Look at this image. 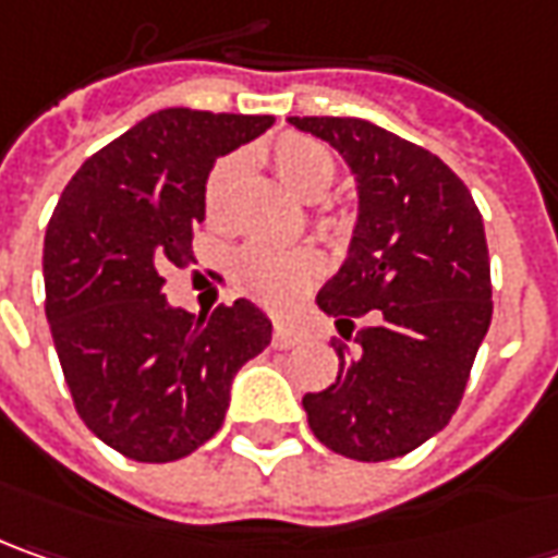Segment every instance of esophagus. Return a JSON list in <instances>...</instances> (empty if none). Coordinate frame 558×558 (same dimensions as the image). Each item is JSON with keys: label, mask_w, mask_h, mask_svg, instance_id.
I'll return each instance as SVG.
<instances>
[{"label": "esophagus", "mask_w": 558, "mask_h": 558, "mask_svg": "<svg viewBox=\"0 0 558 558\" xmlns=\"http://www.w3.org/2000/svg\"><path fill=\"white\" fill-rule=\"evenodd\" d=\"M299 333L293 327H287V324H275V333H271V342H275V349H290V345H296Z\"/></svg>", "instance_id": "1"}]
</instances>
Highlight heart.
<instances>
[{
	"label": "heart",
	"mask_w": 558,
	"mask_h": 558,
	"mask_svg": "<svg viewBox=\"0 0 558 558\" xmlns=\"http://www.w3.org/2000/svg\"><path fill=\"white\" fill-rule=\"evenodd\" d=\"M268 166L280 182L305 201L324 197L337 182V157L327 147L305 138V135H280L268 147ZM241 157H221L206 172L203 182V216L213 228H225L231 221V197L241 182ZM234 283L246 296L262 305L283 308L315 280L317 256L308 250L293 246H271V243H246L231 262Z\"/></svg>",
	"instance_id": "1"
}]
</instances>
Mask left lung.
Wrapping results in <instances>:
<instances>
[{"instance_id": "left-lung-1", "label": "left lung", "mask_w": 558, "mask_h": 558, "mask_svg": "<svg viewBox=\"0 0 558 558\" xmlns=\"http://www.w3.org/2000/svg\"><path fill=\"white\" fill-rule=\"evenodd\" d=\"M357 179L349 259L317 293L337 320V383L302 408L315 438L361 463L404 457L451 423L488 333L490 262L470 187L426 147L355 117H290ZM357 319H367L361 331Z\"/></svg>"}]
</instances>
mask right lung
<instances>
[{
	"label": "right lung",
	"instance_id": "right-lung-1",
	"mask_svg": "<svg viewBox=\"0 0 558 558\" xmlns=\"http://www.w3.org/2000/svg\"><path fill=\"white\" fill-rule=\"evenodd\" d=\"M275 117L169 107L92 154L54 206L46 317L73 408L113 451L172 463L219 433L231 379L271 342L250 299L209 317L172 308L163 268L194 259L216 157Z\"/></svg>",
	"mask_w": 558,
	"mask_h": 558
}]
</instances>
